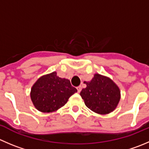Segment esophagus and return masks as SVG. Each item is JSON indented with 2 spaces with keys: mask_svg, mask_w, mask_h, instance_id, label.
Here are the masks:
<instances>
[{
  "mask_svg": "<svg viewBox=\"0 0 149 149\" xmlns=\"http://www.w3.org/2000/svg\"><path fill=\"white\" fill-rule=\"evenodd\" d=\"M76 89H77L78 92H80L81 91V86H77V87H76Z\"/></svg>",
  "mask_w": 149,
  "mask_h": 149,
  "instance_id": "obj_1",
  "label": "esophagus"
}]
</instances>
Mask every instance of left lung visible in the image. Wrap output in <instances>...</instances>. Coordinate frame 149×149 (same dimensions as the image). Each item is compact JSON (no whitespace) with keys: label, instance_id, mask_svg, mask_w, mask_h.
Masks as SVG:
<instances>
[{"label":"left lung","instance_id":"obj_1","mask_svg":"<svg viewBox=\"0 0 149 149\" xmlns=\"http://www.w3.org/2000/svg\"><path fill=\"white\" fill-rule=\"evenodd\" d=\"M86 87L80 92L86 106L99 114H108L114 111L121 98L119 86L112 79L95 73L90 81H84Z\"/></svg>","mask_w":149,"mask_h":149}]
</instances>
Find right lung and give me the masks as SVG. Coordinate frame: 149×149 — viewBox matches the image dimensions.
I'll use <instances>...</instances> for the list:
<instances>
[{
  "label": "right lung",
  "instance_id": "1",
  "mask_svg": "<svg viewBox=\"0 0 149 149\" xmlns=\"http://www.w3.org/2000/svg\"><path fill=\"white\" fill-rule=\"evenodd\" d=\"M77 89L71 86L70 80L57 76V72L41 76L30 91L33 105L43 113L57 111L66 104Z\"/></svg>",
  "mask_w": 149,
  "mask_h": 149
}]
</instances>
